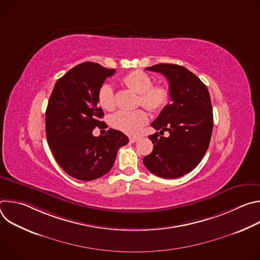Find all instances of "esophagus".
<instances>
[{
    "label": "esophagus",
    "instance_id": "1",
    "mask_svg": "<svg viewBox=\"0 0 260 260\" xmlns=\"http://www.w3.org/2000/svg\"><path fill=\"white\" fill-rule=\"evenodd\" d=\"M139 140V137H129V142L131 143H135Z\"/></svg>",
    "mask_w": 260,
    "mask_h": 260
}]
</instances>
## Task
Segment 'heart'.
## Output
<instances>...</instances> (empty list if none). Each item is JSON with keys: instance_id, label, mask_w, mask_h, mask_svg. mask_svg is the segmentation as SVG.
Returning a JSON list of instances; mask_svg holds the SVG:
<instances>
[{"instance_id": "b5f03b06", "label": "heart", "mask_w": 260, "mask_h": 260, "mask_svg": "<svg viewBox=\"0 0 260 260\" xmlns=\"http://www.w3.org/2000/svg\"><path fill=\"white\" fill-rule=\"evenodd\" d=\"M122 84L139 94L138 104L142 105L151 112H160L171 100V92L164 84H153L152 77L143 71L129 72L122 78ZM100 106L107 111L115 109V95L113 87L110 84H103L98 92ZM148 115L144 110H136L132 112L119 111L111 117V125L127 135H136L147 123Z\"/></svg>"}]
</instances>
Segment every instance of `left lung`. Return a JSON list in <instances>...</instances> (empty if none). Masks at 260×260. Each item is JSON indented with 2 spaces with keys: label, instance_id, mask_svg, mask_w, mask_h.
<instances>
[{
  "label": "left lung",
  "instance_id": "1",
  "mask_svg": "<svg viewBox=\"0 0 260 260\" xmlns=\"http://www.w3.org/2000/svg\"><path fill=\"white\" fill-rule=\"evenodd\" d=\"M162 74L169 81L171 103L151 126L158 133L150 135L153 151L143 158L152 174L175 179L191 172L203 159L213 129V111L207 86L185 67L158 63L146 68Z\"/></svg>",
  "mask_w": 260,
  "mask_h": 260
}]
</instances>
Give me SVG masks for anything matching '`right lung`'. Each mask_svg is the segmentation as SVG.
<instances>
[{"instance_id":"1","label":"right lung","mask_w":260,"mask_h":260,"mask_svg":"<svg viewBox=\"0 0 260 260\" xmlns=\"http://www.w3.org/2000/svg\"><path fill=\"white\" fill-rule=\"evenodd\" d=\"M114 69L85 61L67 72L51 92L45 114L46 138L54 158L71 177L91 181L112 169L117 151L128 143L121 132L110 128L105 136L92 131L106 127L98 92Z\"/></svg>"}]
</instances>
